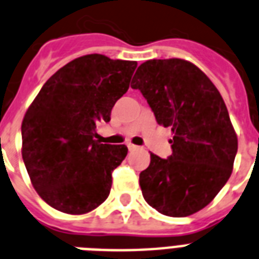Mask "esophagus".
Segmentation results:
<instances>
[{"mask_svg": "<svg viewBox=\"0 0 259 259\" xmlns=\"http://www.w3.org/2000/svg\"><path fill=\"white\" fill-rule=\"evenodd\" d=\"M127 149H129L130 151H133V150H137V149H138V146H136V145L129 144V145H127Z\"/></svg>", "mask_w": 259, "mask_h": 259, "instance_id": "34e87169", "label": "esophagus"}]
</instances>
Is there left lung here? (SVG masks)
Segmentation results:
<instances>
[{"label": "left lung", "mask_w": 259, "mask_h": 259, "mask_svg": "<svg viewBox=\"0 0 259 259\" xmlns=\"http://www.w3.org/2000/svg\"><path fill=\"white\" fill-rule=\"evenodd\" d=\"M159 125L171 127V155L150 153L141 171L145 201L161 214L188 217L209 205L228 182L238 140L213 82L185 60H149L132 81Z\"/></svg>", "instance_id": "left-lung-1"}]
</instances>
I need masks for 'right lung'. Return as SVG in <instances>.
Returning a JSON list of instances; mask_svg holds the SVG:
<instances>
[{
	"instance_id": "obj_1",
	"label": "right lung",
	"mask_w": 259,
	"mask_h": 259,
	"mask_svg": "<svg viewBox=\"0 0 259 259\" xmlns=\"http://www.w3.org/2000/svg\"><path fill=\"white\" fill-rule=\"evenodd\" d=\"M136 68V61L102 54L75 58L45 82L27 109L22 158L39 197L54 209L85 214L109 197L111 173L127 148L100 144L96 127L110 121Z\"/></svg>"
}]
</instances>
